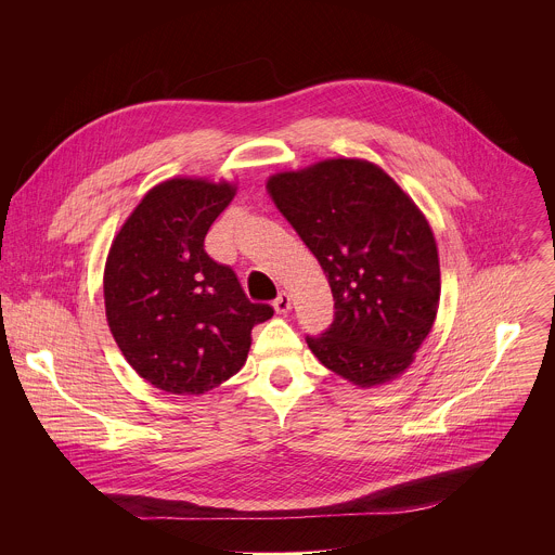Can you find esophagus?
I'll return each instance as SVG.
<instances>
[{
    "mask_svg": "<svg viewBox=\"0 0 555 555\" xmlns=\"http://www.w3.org/2000/svg\"><path fill=\"white\" fill-rule=\"evenodd\" d=\"M289 309H292V298H289L287 292H281V294L276 296V300H274V311H276L279 315H285Z\"/></svg>",
    "mask_w": 555,
    "mask_h": 555,
    "instance_id": "obj_1",
    "label": "esophagus"
}]
</instances>
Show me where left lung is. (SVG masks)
<instances>
[{"label":"left lung","instance_id":"obj_1","mask_svg":"<svg viewBox=\"0 0 555 555\" xmlns=\"http://www.w3.org/2000/svg\"><path fill=\"white\" fill-rule=\"evenodd\" d=\"M268 192L333 292V324L307 335L311 352L359 387L400 376L428 337L441 296L437 242L413 198L365 159L279 172Z\"/></svg>","mask_w":555,"mask_h":555}]
</instances>
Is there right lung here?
Instances as JSON below:
<instances>
[{"mask_svg": "<svg viewBox=\"0 0 555 555\" xmlns=\"http://www.w3.org/2000/svg\"><path fill=\"white\" fill-rule=\"evenodd\" d=\"M233 194L224 181L168 179L112 242L103 274L109 331L127 363L166 393L201 396L229 380L246 363L253 326L274 315L205 253Z\"/></svg>", "mask_w": 555, "mask_h": 555, "instance_id": "add662e5", "label": "right lung"}]
</instances>
